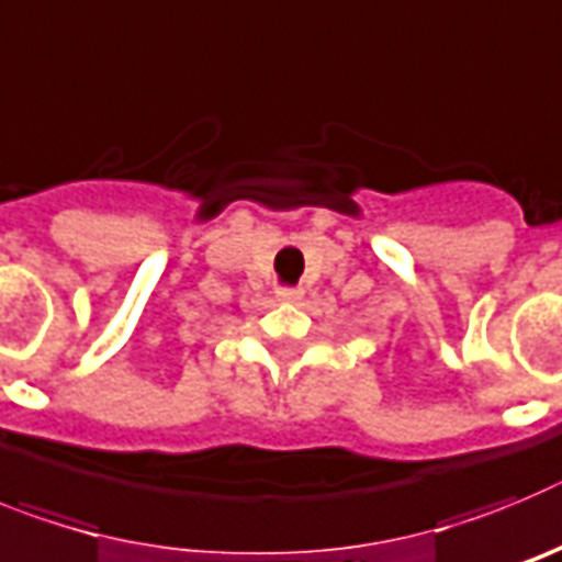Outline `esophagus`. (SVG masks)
<instances>
[{"mask_svg":"<svg viewBox=\"0 0 562 562\" xmlns=\"http://www.w3.org/2000/svg\"><path fill=\"white\" fill-rule=\"evenodd\" d=\"M277 300H280V302H300L302 291H300V288H277Z\"/></svg>","mask_w":562,"mask_h":562,"instance_id":"obj_1","label":"esophagus"}]
</instances>
